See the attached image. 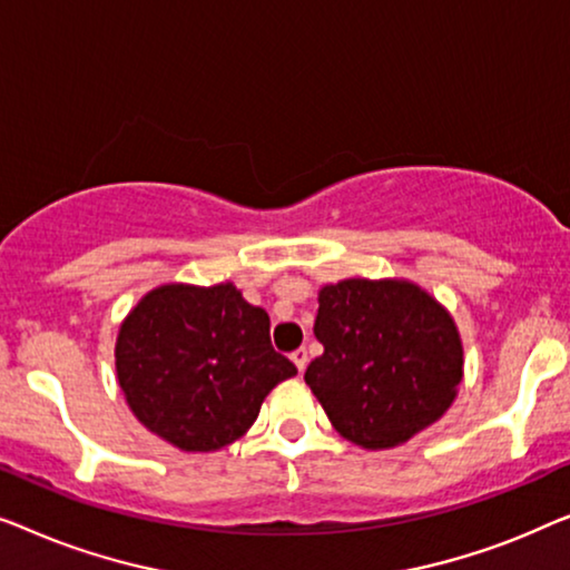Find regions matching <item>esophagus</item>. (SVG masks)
I'll list each match as a JSON object with an SVG mask.
<instances>
[{
	"label": "esophagus",
	"instance_id": "obj_1",
	"mask_svg": "<svg viewBox=\"0 0 570 570\" xmlns=\"http://www.w3.org/2000/svg\"><path fill=\"white\" fill-rule=\"evenodd\" d=\"M292 362L296 364V368H299V372H304V368H307V362H309L307 348H296L294 354H292Z\"/></svg>",
	"mask_w": 570,
	"mask_h": 570
}]
</instances>
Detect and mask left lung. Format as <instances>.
<instances>
[{"instance_id":"8db88e82","label":"left lung","mask_w":570,"mask_h":570,"mask_svg":"<svg viewBox=\"0 0 570 570\" xmlns=\"http://www.w3.org/2000/svg\"><path fill=\"white\" fill-rule=\"evenodd\" d=\"M323 356L304 382L348 442L390 449L442 419L462 382V343L446 309L407 282L348 278L320 292Z\"/></svg>"}]
</instances>
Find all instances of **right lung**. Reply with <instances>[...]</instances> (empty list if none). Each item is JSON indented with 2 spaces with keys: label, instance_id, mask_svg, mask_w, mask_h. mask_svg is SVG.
Returning a JSON list of instances; mask_svg holds the SVG:
<instances>
[{
  "label": "right lung",
  "instance_id": "right-lung-1",
  "mask_svg": "<svg viewBox=\"0 0 570 570\" xmlns=\"http://www.w3.org/2000/svg\"><path fill=\"white\" fill-rule=\"evenodd\" d=\"M118 382L149 431L183 452L227 446L253 426L263 397L296 366L271 346L266 309L232 284H167L124 320Z\"/></svg>",
  "mask_w": 570,
  "mask_h": 570
}]
</instances>
